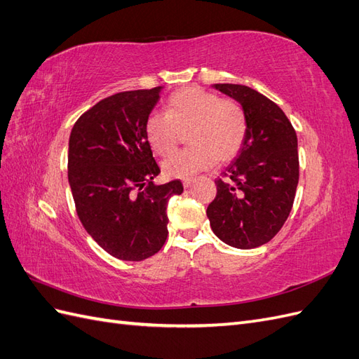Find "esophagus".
Returning a JSON list of instances; mask_svg holds the SVG:
<instances>
[{
	"instance_id": "esophagus-1",
	"label": "esophagus",
	"mask_w": 359,
	"mask_h": 359,
	"mask_svg": "<svg viewBox=\"0 0 359 359\" xmlns=\"http://www.w3.org/2000/svg\"><path fill=\"white\" fill-rule=\"evenodd\" d=\"M193 182H194V180H193V178H186V180L182 181V186L186 187V189H189Z\"/></svg>"
}]
</instances>
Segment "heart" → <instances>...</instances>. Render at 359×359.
Wrapping results in <instances>:
<instances>
[{
    "mask_svg": "<svg viewBox=\"0 0 359 359\" xmlns=\"http://www.w3.org/2000/svg\"><path fill=\"white\" fill-rule=\"evenodd\" d=\"M186 132L190 147L163 161L168 177L189 178L215 161H231L245 142L248 119L238 102L189 86L169 97L165 115H151L145 124L148 144L161 157L177 149Z\"/></svg>",
    "mask_w": 359,
    "mask_h": 359,
    "instance_id": "1",
    "label": "heart"
}]
</instances>
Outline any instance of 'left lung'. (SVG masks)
Returning <instances> with one entry per match:
<instances>
[{
	"label": "left lung",
	"mask_w": 359,
	"mask_h": 359,
	"mask_svg": "<svg viewBox=\"0 0 359 359\" xmlns=\"http://www.w3.org/2000/svg\"><path fill=\"white\" fill-rule=\"evenodd\" d=\"M214 88L244 107L248 132L223 178L215 180L206 215L227 245L256 248L273 240L292 211L299 180L297 133L285 112L256 90L236 83Z\"/></svg>",
	"instance_id": "left-lung-1"
}]
</instances>
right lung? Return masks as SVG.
<instances>
[{
  "mask_svg": "<svg viewBox=\"0 0 359 359\" xmlns=\"http://www.w3.org/2000/svg\"><path fill=\"white\" fill-rule=\"evenodd\" d=\"M161 86L118 93L74 123L69 139V184L85 231L104 252L137 262L168 238V202L180 180L156 186L160 168L145 135Z\"/></svg>",
  "mask_w": 359,
  "mask_h": 359,
  "instance_id": "add662e5",
  "label": "right lung"
}]
</instances>
